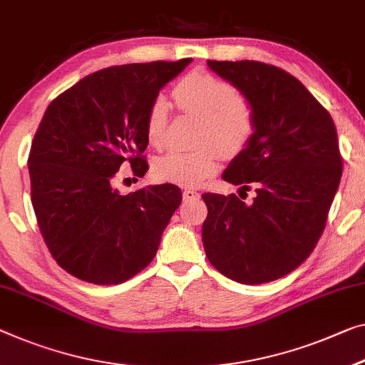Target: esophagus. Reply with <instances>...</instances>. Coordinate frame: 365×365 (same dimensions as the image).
Wrapping results in <instances>:
<instances>
[{
    "label": "esophagus",
    "instance_id": "esophagus-1",
    "mask_svg": "<svg viewBox=\"0 0 365 365\" xmlns=\"http://www.w3.org/2000/svg\"><path fill=\"white\" fill-rule=\"evenodd\" d=\"M182 199L186 200V202H189V200H199L200 199V194L195 189H186L182 192Z\"/></svg>",
    "mask_w": 365,
    "mask_h": 365
}]
</instances>
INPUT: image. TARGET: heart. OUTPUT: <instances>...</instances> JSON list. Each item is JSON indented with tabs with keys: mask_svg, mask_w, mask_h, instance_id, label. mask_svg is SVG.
<instances>
[{
	"mask_svg": "<svg viewBox=\"0 0 365 365\" xmlns=\"http://www.w3.org/2000/svg\"><path fill=\"white\" fill-rule=\"evenodd\" d=\"M173 98L182 110L200 117L197 143L192 151L170 150L153 163L155 176L184 187L199 186L217 171L218 152L235 156L255 133V115L248 101L228 81L210 73L192 71L176 83ZM168 127V101L153 99L145 119V137L151 147H161Z\"/></svg>",
	"mask_w": 365,
	"mask_h": 365,
	"instance_id": "obj_1",
	"label": "heart"
}]
</instances>
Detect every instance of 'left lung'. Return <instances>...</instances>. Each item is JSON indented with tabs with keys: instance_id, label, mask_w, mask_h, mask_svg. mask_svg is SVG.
Instances as JSON below:
<instances>
[{
	"instance_id": "obj_1",
	"label": "left lung",
	"mask_w": 365,
	"mask_h": 365,
	"mask_svg": "<svg viewBox=\"0 0 365 365\" xmlns=\"http://www.w3.org/2000/svg\"><path fill=\"white\" fill-rule=\"evenodd\" d=\"M248 101L255 115L250 143L222 178L256 197L202 194V243L210 264L240 284L284 277L322 237L338 190L343 160L331 115L302 83L261 61H207Z\"/></svg>"
}]
</instances>
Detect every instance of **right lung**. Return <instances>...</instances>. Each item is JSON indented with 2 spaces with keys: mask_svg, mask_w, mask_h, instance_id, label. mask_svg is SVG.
I'll list each match as a JSON object with an SVG mask.
<instances>
[{
  "mask_svg": "<svg viewBox=\"0 0 365 365\" xmlns=\"http://www.w3.org/2000/svg\"><path fill=\"white\" fill-rule=\"evenodd\" d=\"M192 61L99 70L53 99L29 153L32 207L53 259L89 284H122L147 267L181 204L175 184L122 195L114 175L128 161L143 178L145 119L160 89Z\"/></svg>",
  "mask_w": 365,
  "mask_h": 365,
  "instance_id": "1",
  "label": "right lung"
}]
</instances>
